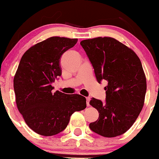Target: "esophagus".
Masks as SVG:
<instances>
[{
    "label": "esophagus",
    "instance_id": "1",
    "mask_svg": "<svg viewBox=\"0 0 159 159\" xmlns=\"http://www.w3.org/2000/svg\"><path fill=\"white\" fill-rule=\"evenodd\" d=\"M86 99H87V106H90V98H89V97H87V98H86Z\"/></svg>",
    "mask_w": 159,
    "mask_h": 159
}]
</instances>
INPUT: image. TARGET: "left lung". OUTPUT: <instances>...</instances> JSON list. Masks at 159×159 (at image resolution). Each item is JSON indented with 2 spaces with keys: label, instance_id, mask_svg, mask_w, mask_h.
I'll list each match as a JSON object with an SVG mask.
<instances>
[{
  "label": "left lung",
  "instance_id": "obj_1",
  "mask_svg": "<svg viewBox=\"0 0 159 159\" xmlns=\"http://www.w3.org/2000/svg\"><path fill=\"white\" fill-rule=\"evenodd\" d=\"M80 44L93 66L98 83L106 80L105 102L93 98L98 120L89 125L93 132L114 138L127 132L143 107L147 79L135 52L112 37L82 40Z\"/></svg>",
  "mask_w": 159,
  "mask_h": 159
}]
</instances>
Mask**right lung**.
Wrapping results in <instances>:
<instances>
[{"mask_svg": "<svg viewBox=\"0 0 159 159\" xmlns=\"http://www.w3.org/2000/svg\"><path fill=\"white\" fill-rule=\"evenodd\" d=\"M77 42L52 36L30 47L20 61L13 79L16 105L29 128L41 135L61 132L72 114L87 107L81 95L52 92V83L62 73L60 58Z\"/></svg>", "mask_w": 159, "mask_h": 159, "instance_id": "right-lung-1", "label": "right lung"}]
</instances>
